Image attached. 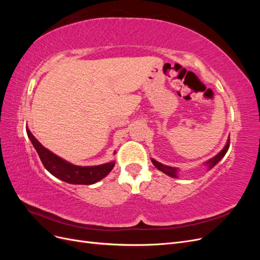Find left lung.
<instances>
[{"mask_svg":"<svg viewBox=\"0 0 260 260\" xmlns=\"http://www.w3.org/2000/svg\"><path fill=\"white\" fill-rule=\"evenodd\" d=\"M229 146H230V139H228L226 144H225V146L221 149V151H220L215 157H212V158H210L209 160H207V161L205 162V165H207V167H208L209 169H211L212 167L216 166V165H217L220 160L222 159V157L226 154L228 149H229ZM151 160H152L154 166H155L157 169H158V170L162 171L164 174H166V175H168L169 177H172V178H178V176H177V174H178V168L166 166V165H162V164L158 162V161L153 159V158H152Z\"/></svg>","mask_w":260,"mask_h":260,"instance_id":"obj_1","label":"left lung"}]
</instances>
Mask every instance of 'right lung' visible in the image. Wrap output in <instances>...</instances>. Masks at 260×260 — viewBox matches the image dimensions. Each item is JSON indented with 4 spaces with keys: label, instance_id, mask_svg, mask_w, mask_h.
<instances>
[{
    "label": "right lung",
    "instance_id": "obj_1",
    "mask_svg": "<svg viewBox=\"0 0 260 260\" xmlns=\"http://www.w3.org/2000/svg\"><path fill=\"white\" fill-rule=\"evenodd\" d=\"M27 135L30 139L31 143L40 157L45 169L50 174L57 179L65 181L70 184H93L98 181L105 178L115 166V161H109L100 166H76L70 164L65 159L60 158L57 155H55L48 148H45L39 141L35 138L32 133L27 128Z\"/></svg>",
    "mask_w": 260,
    "mask_h": 260
}]
</instances>
